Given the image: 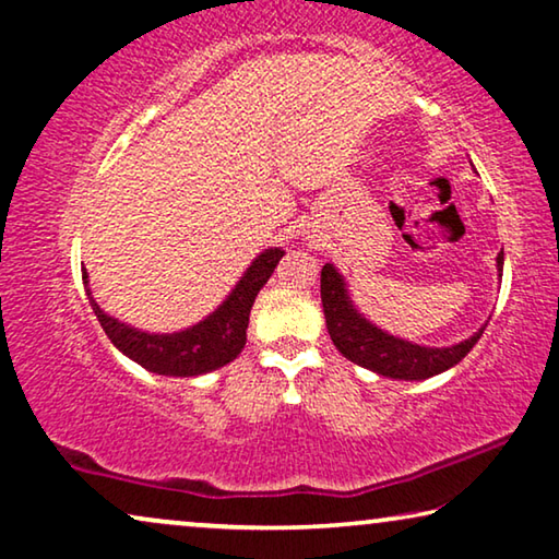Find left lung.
<instances>
[{"mask_svg": "<svg viewBox=\"0 0 559 559\" xmlns=\"http://www.w3.org/2000/svg\"><path fill=\"white\" fill-rule=\"evenodd\" d=\"M504 266V252L497 257V270L501 274ZM320 297L325 310L328 333L333 345L355 366L373 370L378 376L395 380H426L439 376L443 370L454 368L466 358V353L481 337L484 328L472 337L461 340L451 347H428L411 343V340L388 335L385 330L376 328L358 307L353 305L347 285L333 264L322 266L320 274Z\"/></svg>", "mask_w": 559, "mask_h": 559, "instance_id": "8db88e82", "label": "left lung"}]
</instances>
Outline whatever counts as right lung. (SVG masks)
<instances>
[{
	"mask_svg": "<svg viewBox=\"0 0 559 559\" xmlns=\"http://www.w3.org/2000/svg\"><path fill=\"white\" fill-rule=\"evenodd\" d=\"M282 257H285V249H264L212 314L179 333H145V330L126 325L100 310L87 287V272H83V285L95 318L120 353L156 376L193 378L212 373L241 353V347L247 345L249 312H252L254 299Z\"/></svg>",
	"mask_w": 559,
	"mask_h": 559,
	"instance_id": "add662e5",
	"label": "right lung"
}]
</instances>
